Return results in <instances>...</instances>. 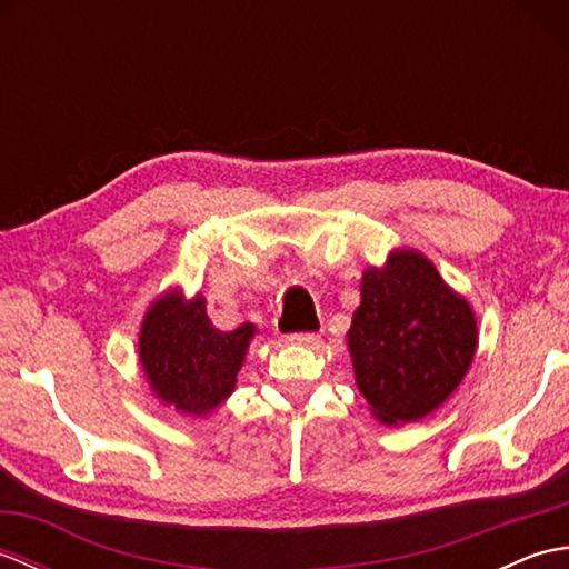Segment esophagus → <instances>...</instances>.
<instances>
[{"label": "esophagus", "mask_w": 569, "mask_h": 569, "mask_svg": "<svg viewBox=\"0 0 569 569\" xmlns=\"http://www.w3.org/2000/svg\"><path fill=\"white\" fill-rule=\"evenodd\" d=\"M288 342L298 347H316L320 342V337L316 332H306V335H293Z\"/></svg>", "instance_id": "esophagus-1"}]
</instances>
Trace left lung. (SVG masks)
I'll return each instance as SVG.
<instances>
[{
    "label": "left lung",
    "instance_id": "obj_1",
    "mask_svg": "<svg viewBox=\"0 0 569 569\" xmlns=\"http://www.w3.org/2000/svg\"><path fill=\"white\" fill-rule=\"evenodd\" d=\"M361 303L347 330L355 381L389 428L438 410L477 355L471 303L418 249H391L361 273Z\"/></svg>",
    "mask_w": 569,
    "mask_h": 569
}]
</instances>
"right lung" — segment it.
<instances>
[{
	"label": "right lung",
	"instance_id": "add662e5",
	"mask_svg": "<svg viewBox=\"0 0 569 569\" xmlns=\"http://www.w3.org/2000/svg\"><path fill=\"white\" fill-rule=\"evenodd\" d=\"M257 325L222 332L208 316L202 293L188 298L173 286L156 296L139 330V365L151 393L180 416L208 418L237 389V373Z\"/></svg>",
	"mask_w": 569,
	"mask_h": 569
}]
</instances>
